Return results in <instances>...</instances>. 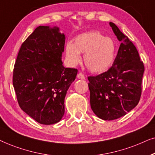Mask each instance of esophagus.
Here are the masks:
<instances>
[{
	"label": "esophagus",
	"mask_w": 155,
	"mask_h": 155,
	"mask_svg": "<svg viewBox=\"0 0 155 155\" xmlns=\"http://www.w3.org/2000/svg\"><path fill=\"white\" fill-rule=\"evenodd\" d=\"M77 78L78 79H85V76H84L83 75V74L81 73V72L77 74Z\"/></svg>",
	"instance_id": "esophagus-1"
}]
</instances>
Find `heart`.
I'll return each instance as SVG.
<instances>
[{"mask_svg": "<svg viewBox=\"0 0 155 155\" xmlns=\"http://www.w3.org/2000/svg\"><path fill=\"white\" fill-rule=\"evenodd\" d=\"M116 47L112 39L97 31L84 32L65 46V55L68 62L75 66L81 61L80 54H84V62L91 71L95 73L106 71L112 65Z\"/></svg>", "mask_w": 155, "mask_h": 155, "instance_id": "obj_1", "label": "heart"}]
</instances>
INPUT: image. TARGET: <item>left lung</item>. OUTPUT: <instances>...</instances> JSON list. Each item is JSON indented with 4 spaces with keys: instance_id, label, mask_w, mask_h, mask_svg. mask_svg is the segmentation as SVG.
<instances>
[{
    "instance_id": "obj_1",
    "label": "left lung",
    "mask_w": 155,
    "mask_h": 155,
    "mask_svg": "<svg viewBox=\"0 0 155 155\" xmlns=\"http://www.w3.org/2000/svg\"><path fill=\"white\" fill-rule=\"evenodd\" d=\"M120 41L116 58L108 71L88 77L90 104L99 118L113 120L126 115L139 103L145 67L133 43L113 22Z\"/></svg>"
}]
</instances>
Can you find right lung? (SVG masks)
I'll use <instances>...</instances> for the list:
<instances>
[{"instance_id":"right-lung-1","label":"right lung","mask_w":155,"mask_h":155,"mask_svg":"<svg viewBox=\"0 0 155 155\" xmlns=\"http://www.w3.org/2000/svg\"><path fill=\"white\" fill-rule=\"evenodd\" d=\"M64 43V35L58 28L39 26L22 44L14 65L18 104L40 124L61 120L66 94L77 74L76 69L62 64Z\"/></svg>"}]
</instances>
